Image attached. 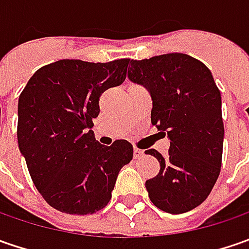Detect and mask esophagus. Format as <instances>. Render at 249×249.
I'll use <instances>...</instances> for the list:
<instances>
[{
  "mask_svg": "<svg viewBox=\"0 0 249 249\" xmlns=\"http://www.w3.org/2000/svg\"><path fill=\"white\" fill-rule=\"evenodd\" d=\"M144 155V152L141 151V149L139 148H134L133 149V157H134V159H140L141 157Z\"/></svg>",
  "mask_w": 249,
  "mask_h": 249,
  "instance_id": "obj_1",
  "label": "esophagus"
}]
</instances>
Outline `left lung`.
Segmentation results:
<instances>
[{
    "label": "left lung",
    "mask_w": 249,
    "mask_h": 249,
    "mask_svg": "<svg viewBox=\"0 0 249 249\" xmlns=\"http://www.w3.org/2000/svg\"><path fill=\"white\" fill-rule=\"evenodd\" d=\"M130 82L151 94V123L167 134L166 158L157 149L160 170L145 181L149 199L167 213L201 205L220 173L225 127L222 97L211 71L186 53H165L130 62Z\"/></svg>",
    "instance_id": "8db88e82"
}]
</instances>
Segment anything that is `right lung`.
Masks as SVG:
<instances>
[{
	"label": "right lung",
	"instance_id": "obj_1",
	"mask_svg": "<svg viewBox=\"0 0 249 249\" xmlns=\"http://www.w3.org/2000/svg\"><path fill=\"white\" fill-rule=\"evenodd\" d=\"M130 59H62L34 73L19 97L18 144L34 186L50 205L89 215L108 205L133 145L100 144L91 127L101 94L126 79Z\"/></svg>",
	"mask_w": 249,
	"mask_h": 249
}]
</instances>
